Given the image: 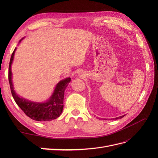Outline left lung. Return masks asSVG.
Listing matches in <instances>:
<instances>
[{"instance_id":"1","label":"left lung","mask_w":158,"mask_h":158,"mask_svg":"<svg viewBox=\"0 0 158 158\" xmlns=\"http://www.w3.org/2000/svg\"><path fill=\"white\" fill-rule=\"evenodd\" d=\"M124 116H125V115H123V116L118 117H116V118H112V120H117V119H118V118H123Z\"/></svg>"}]
</instances>
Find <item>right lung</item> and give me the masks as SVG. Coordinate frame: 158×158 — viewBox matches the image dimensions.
Segmentation results:
<instances>
[{
	"label": "right lung",
	"mask_w": 158,
	"mask_h": 158,
	"mask_svg": "<svg viewBox=\"0 0 158 158\" xmlns=\"http://www.w3.org/2000/svg\"><path fill=\"white\" fill-rule=\"evenodd\" d=\"M15 51L16 49L11 55L8 68V80L14 101L27 117L34 121H49L59 117L63 112L64 91L68 84L71 81L70 78L64 79L57 84L52 95L47 102L35 103L20 98L14 92L12 82L11 65Z\"/></svg>",
	"instance_id": "right-lung-1"
}]
</instances>
